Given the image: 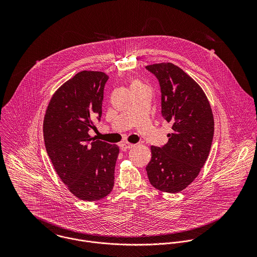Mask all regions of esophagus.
<instances>
[{
	"mask_svg": "<svg viewBox=\"0 0 257 257\" xmlns=\"http://www.w3.org/2000/svg\"><path fill=\"white\" fill-rule=\"evenodd\" d=\"M136 145H133V144H130V143H122L120 145V149L121 150H126V149H130V148H133L135 147Z\"/></svg>",
	"mask_w": 257,
	"mask_h": 257,
	"instance_id": "esophagus-1",
	"label": "esophagus"
}]
</instances>
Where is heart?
Segmentation results:
<instances>
[{
	"instance_id": "b5f03b06",
	"label": "heart",
	"mask_w": 257,
	"mask_h": 257,
	"mask_svg": "<svg viewBox=\"0 0 257 257\" xmlns=\"http://www.w3.org/2000/svg\"><path fill=\"white\" fill-rule=\"evenodd\" d=\"M142 87H147V85L140 80H135L132 83V89H137V88H142Z\"/></svg>"
}]
</instances>
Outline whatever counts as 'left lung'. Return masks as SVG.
Returning <instances> with one entry per match:
<instances>
[{
    "label": "left lung",
    "instance_id": "8db88e82",
    "mask_svg": "<svg viewBox=\"0 0 257 257\" xmlns=\"http://www.w3.org/2000/svg\"><path fill=\"white\" fill-rule=\"evenodd\" d=\"M161 87L162 115L172 123L163 147H151L147 172L161 192L183 191L199 175L213 143L215 122L210 102L201 86L170 62L147 65Z\"/></svg>",
    "mask_w": 257,
    "mask_h": 257
}]
</instances>
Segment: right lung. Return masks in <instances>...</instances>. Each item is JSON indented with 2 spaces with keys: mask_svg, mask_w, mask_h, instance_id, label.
<instances>
[{
  "mask_svg": "<svg viewBox=\"0 0 257 257\" xmlns=\"http://www.w3.org/2000/svg\"><path fill=\"white\" fill-rule=\"evenodd\" d=\"M102 71H81L52 95L43 119V138L51 163L66 188L82 201L94 202L112 190L119 149L89 135L101 119Z\"/></svg>",
  "mask_w": 257,
  "mask_h": 257,
  "instance_id": "obj_1",
  "label": "right lung"
}]
</instances>
